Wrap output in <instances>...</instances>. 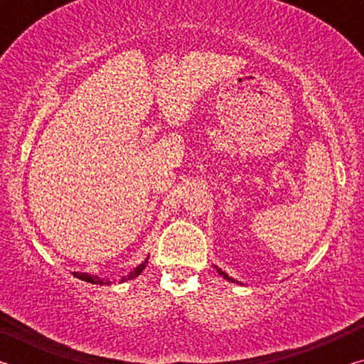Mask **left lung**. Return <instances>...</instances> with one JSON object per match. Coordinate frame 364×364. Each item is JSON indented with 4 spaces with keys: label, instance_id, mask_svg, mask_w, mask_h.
Listing matches in <instances>:
<instances>
[{
    "label": "left lung",
    "instance_id": "8db88e82",
    "mask_svg": "<svg viewBox=\"0 0 364 364\" xmlns=\"http://www.w3.org/2000/svg\"><path fill=\"white\" fill-rule=\"evenodd\" d=\"M217 271H218V273H220L221 276H223V278H225V279H228V281H232V282H236V281H234L232 278H230V276H228V274L225 273V271H221V269H218V268H217Z\"/></svg>",
    "mask_w": 364,
    "mask_h": 364
}]
</instances>
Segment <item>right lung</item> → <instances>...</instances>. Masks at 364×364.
<instances>
[{
	"label": "right lung",
	"instance_id": "obj_1",
	"mask_svg": "<svg viewBox=\"0 0 364 364\" xmlns=\"http://www.w3.org/2000/svg\"><path fill=\"white\" fill-rule=\"evenodd\" d=\"M146 264H147V260L146 262H143L139 264L138 268H134V271H132L130 274L128 276H123L122 278V281H128V279H133V278H136V276H139L141 273H143V269L146 268ZM73 276H75V278H78V279H82V281H86V282H91V284H110V282L112 281H104V279H100L97 278V276H91V274H86V273H73Z\"/></svg>",
	"mask_w": 364,
	"mask_h": 364
}]
</instances>
